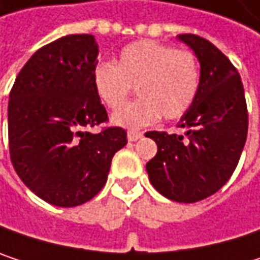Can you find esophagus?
Here are the masks:
<instances>
[{"instance_id": "1", "label": "esophagus", "mask_w": 260, "mask_h": 260, "mask_svg": "<svg viewBox=\"0 0 260 260\" xmlns=\"http://www.w3.org/2000/svg\"><path fill=\"white\" fill-rule=\"evenodd\" d=\"M143 137V132H137V131H129L128 132V140L129 141H137Z\"/></svg>"}]
</instances>
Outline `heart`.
Listing matches in <instances>:
<instances>
[{
  "instance_id": "b5f03b06",
  "label": "heart",
  "mask_w": 260,
  "mask_h": 260,
  "mask_svg": "<svg viewBox=\"0 0 260 260\" xmlns=\"http://www.w3.org/2000/svg\"><path fill=\"white\" fill-rule=\"evenodd\" d=\"M202 84L200 64L194 52L143 39L126 45L116 66L99 63L93 85L101 101L117 110L135 86L140 98L113 116V123L131 129L152 125L162 116L181 119L194 105Z\"/></svg>"
}]
</instances>
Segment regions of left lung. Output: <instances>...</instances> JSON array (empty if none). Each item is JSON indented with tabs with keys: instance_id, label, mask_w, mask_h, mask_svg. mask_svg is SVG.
Masks as SVG:
<instances>
[{
	"instance_id": "left-lung-1",
	"label": "left lung",
	"mask_w": 260,
	"mask_h": 260,
	"mask_svg": "<svg viewBox=\"0 0 260 260\" xmlns=\"http://www.w3.org/2000/svg\"><path fill=\"white\" fill-rule=\"evenodd\" d=\"M178 37L197 55L202 84L178 125L188 129L186 140L164 131L146 132L158 146L146 170L164 197L194 203L215 194L234 175L247 140L248 113L241 77L231 60L197 34Z\"/></svg>"
}]
</instances>
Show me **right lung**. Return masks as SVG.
Returning a JSON list of instances; mask_svg holds the SVG:
<instances>
[{"label": "right lung", "instance_id": "1", "mask_svg": "<svg viewBox=\"0 0 260 260\" xmlns=\"http://www.w3.org/2000/svg\"><path fill=\"white\" fill-rule=\"evenodd\" d=\"M98 55L91 34L63 36L32 54L10 91L12 164L36 196L60 208L91 200L128 143L119 126L85 131L108 122L93 85Z\"/></svg>", "mask_w": 260, "mask_h": 260}]
</instances>
